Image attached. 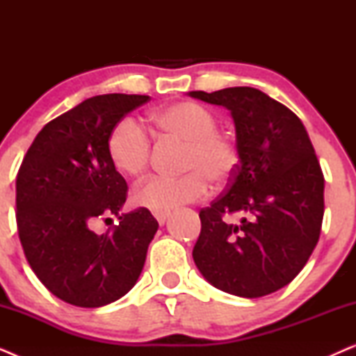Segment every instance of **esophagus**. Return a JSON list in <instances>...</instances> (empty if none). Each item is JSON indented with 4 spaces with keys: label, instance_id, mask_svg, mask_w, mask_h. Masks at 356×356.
<instances>
[{
    "label": "esophagus",
    "instance_id": "1",
    "mask_svg": "<svg viewBox=\"0 0 356 356\" xmlns=\"http://www.w3.org/2000/svg\"><path fill=\"white\" fill-rule=\"evenodd\" d=\"M152 216L155 217V220H157L160 225H163L165 220H167L168 216H170V212H167V211H154Z\"/></svg>",
    "mask_w": 356,
    "mask_h": 356
}]
</instances>
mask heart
Returning <instances> with one entry per match:
<instances>
[{"label":"heart","mask_w":356,"mask_h":356,"mask_svg":"<svg viewBox=\"0 0 356 356\" xmlns=\"http://www.w3.org/2000/svg\"><path fill=\"white\" fill-rule=\"evenodd\" d=\"M154 124L167 138L184 140L181 177H150L134 191V202L154 211L194 202L209 191V179L223 183L238 165V147L232 136L217 129L218 118L197 102H178L152 115ZM106 152L113 167L124 177L143 175L150 162V139L131 116L110 131Z\"/></svg>","instance_id":"1"}]
</instances>
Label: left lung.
<instances>
[{"label":"left lung","mask_w":356,"mask_h":356,"mask_svg":"<svg viewBox=\"0 0 356 356\" xmlns=\"http://www.w3.org/2000/svg\"><path fill=\"white\" fill-rule=\"evenodd\" d=\"M189 95L230 110L238 165L225 193L201 209L193 257L209 284L243 298L289 285L318 245L324 175L303 123L252 87ZM242 216L240 224L225 216Z\"/></svg>","instance_id":"8db88e82"}]
</instances>
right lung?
I'll return each mask as SVG.
<instances>
[{
  "label": "right lung",
  "mask_w": 356,
  "mask_h": 356,
  "mask_svg": "<svg viewBox=\"0 0 356 356\" xmlns=\"http://www.w3.org/2000/svg\"><path fill=\"white\" fill-rule=\"evenodd\" d=\"M149 95L87 99L33 139L16 178L19 240L38 280L58 298L99 308L133 289L159 223L145 207L118 213L128 184L106 152L113 126ZM108 213L118 226L91 230ZM110 220V218H105Z\"/></svg>",
  "instance_id": "right-lung-1"
}]
</instances>
